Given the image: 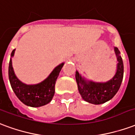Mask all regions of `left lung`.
Instances as JSON below:
<instances>
[{
	"label": "left lung",
	"instance_id": "obj_1",
	"mask_svg": "<svg viewBox=\"0 0 135 135\" xmlns=\"http://www.w3.org/2000/svg\"><path fill=\"white\" fill-rule=\"evenodd\" d=\"M115 52L117 56V70L114 78L107 83L86 82L81 78L78 72L75 73V79L80 94L83 99L93 104H101L112 99L117 93L122 84L124 75L122 59L119 55V50L115 47Z\"/></svg>",
	"mask_w": 135,
	"mask_h": 135
}]
</instances>
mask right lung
<instances>
[{
  "label": "right lung",
  "mask_w": 135,
  "mask_h": 135,
  "mask_svg": "<svg viewBox=\"0 0 135 135\" xmlns=\"http://www.w3.org/2000/svg\"><path fill=\"white\" fill-rule=\"evenodd\" d=\"M15 50L11 52L13 56ZM64 63L60 64L54 69L47 79L36 85H26L18 79L14 74L12 61L10 60L8 67V77L11 88L18 99L26 106L39 107L50 103L55 94V85Z\"/></svg>",
  "instance_id": "add662e5"
}]
</instances>
